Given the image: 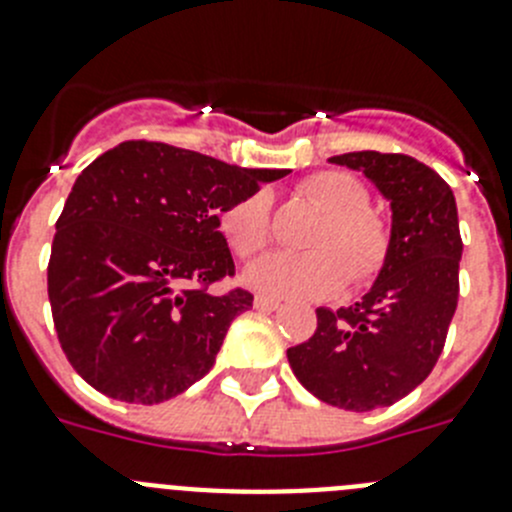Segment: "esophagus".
I'll return each instance as SVG.
<instances>
[{
  "label": "esophagus",
  "instance_id": "obj_1",
  "mask_svg": "<svg viewBox=\"0 0 512 512\" xmlns=\"http://www.w3.org/2000/svg\"><path fill=\"white\" fill-rule=\"evenodd\" d=\"M282 305L279 300H274V297H266V295H256V300H253V307L261 312H271V310H277V307Z\"/></svg>",
  "mask_w": 512,
  "mask_h": 512
}]
</instances>
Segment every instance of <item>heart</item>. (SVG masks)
Instances as JSON below:
<instances>
[{"label":"heart","mask_w":512,"mask_h":512,"mask_svg":"<svg viewBox=\"0 0 512 512\" xmlns=\"http://www.w3.org/2000/svg\"><path fill=\"white\" fill-rule=\"evenodd\" d=\"M300 192L325 212L312 253H269L243 271V282L269 297H330L348 282L364 284L390 253V228L366 210L369 194L346 171H315L300 182ZM271 194H246L220 212V233L238 259H251L269 243Z\"/></svg>","instance_id":"obj_1"}]
</instances>
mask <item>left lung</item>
I'll list each match as a JSON object with an SVG mask.
<instances>
[{"label": "left lung", "instance_id": "left-lung-1", "mask_svg": "<svg viewBox=\"0 0 512 512\" xmlns=\"http://www.w3.org/2000/svg\"><path fill=\"white\" fill-rule=\"evenodd\" d=\"M328 161L361 171L390 202V253L356 305L315 310L318 330L287 348V359L318 400L366 413L410 395L436 366L459 300L464 246L454 192L431 166L379 151Z\"/></svg>", "mask_w": 512, "mask_h": 512}]
</instances>
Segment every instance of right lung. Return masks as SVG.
I'll use <instances>...</instances> for the list:
<instances>
[{
  "label": "right lung",
  "instance_id": "obj_1",
  "mask_svg": "<svg viewBox=\"0 0 512 512\" xmlns=\"http://www.w3.org/2000/svg\"><path fill=\"white\" fill-rule=\"evenodd\" d=\"M284 174L153 140H125L81 171L56 223L48 300L84 382L156 405L210 372L253 307L246 289L210 292L235 271L220 212Z\"/></svg>",
  "mask_w": 512,
  "mask_h": 512
}]
</instances>
